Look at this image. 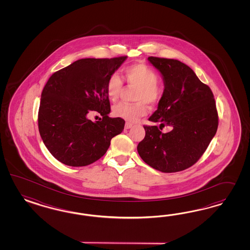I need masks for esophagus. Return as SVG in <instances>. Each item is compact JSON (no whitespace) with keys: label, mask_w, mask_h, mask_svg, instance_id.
<instances>
[{"label":"esophagus","mask_w":250,"mask_h":250,"mask_svg":"<svg viewBox=\"0 0 250 250\" xmlns=\"http://www.w3.org/2000/svg\"><path fill=\"white\" fill-rule=\"evenodd\" d=\"M132 125H132L131 123H128V122H127V123H125V128H131V127H132Z\"/></svg>","instance_id":"obj_1"}]
</instances>
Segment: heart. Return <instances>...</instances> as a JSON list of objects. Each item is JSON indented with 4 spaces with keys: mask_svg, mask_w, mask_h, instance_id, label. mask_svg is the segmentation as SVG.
<instances>
[{
    "mask_svg": "<svg viewBox=\"0 0 250 250\" xmlns=\"http://www.w3.org/2000/svg\"><path fill=\"white\" fill-rule=\"evenodd\" d=\"M124 80L128 86L136 87V104L121 103L113 108L115 117L125 121L135 122L147 113L148 104H158L163 95V88L159 83V76L149 66L137 63L124 69ZM123 80L119 74L113 73L106 82V94L111 101H116L123 89Z\"/></svg>",
    "mask_w": 250,
    "mask_h": 250,
    "instance_id": "obj_1",
    "label": "heart"
}]
</instances>
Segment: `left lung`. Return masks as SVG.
Listing matches in <instances>:
<instances>
[{"label": "left lung", "instance_id": "left-lung-1", "mask_svg": "<svg viewBox=\"0 0 250 250\" xmlns=\"http://www.w3.org/2000/svg\"><path fill=\"white\" fill-rule=\"evenodd\" d=\"M161 73L164 91L149 121L167 125H144L146 136L137 146L145 162L161 172L182 171L203 156L218 127V114L211 89L194 71L177 60L149 57Z\"/></svg>", "mask_w": 250, "mask_h": 250}]
</instances>
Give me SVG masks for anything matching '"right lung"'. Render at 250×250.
I'll use <instances>...</instances> for the list:
<instances>
[{
	"instance_id": "1",
	"label": "right lung",
	"mask_w": 250,
	"mask_h": 250,
	"mask_svg": "<svg viewBox=\"0 0 250 250\" xmlns=\"http://www.w3.org/2000/svg\"><path fill=\"white\" fill-rule=\"evenodd\" d=\"M126 58L79 60L48 79L41 94L38 129L48 151L61 163L90 165L105 154L111 139L124 130V119L108 116L111 108L105 86ZM91 110L103 119L90 121Z\"/></svg>"
}]
</instances>
